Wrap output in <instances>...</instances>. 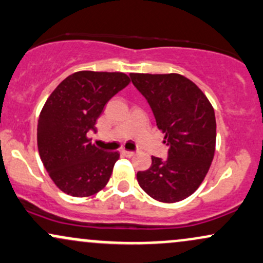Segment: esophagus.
I'll list each match as a JSON object with an SVG mask.
<instances>
[{"label": "esophagus", "instance_id": "obj_1", "mask_svg": "<svg viewBox=\"0 0 263 263\" xmlns=\"http://www.w3.org/2000/svg\"><path fill=\"white\" fill-rule=\"evenodd\" d=\"M121 155L125 156V157H132L135 156V152H131V151H127V149H121Z\"/></svg>", "mask_w": 263, "mask_h": 263}]
</instances>
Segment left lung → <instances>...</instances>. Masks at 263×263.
<instances>
[{
  "mask_svg": "<svg viewBox=\"0 0 263 263\" xmlns=\"http://www.w3.org/2000/svg\"><path fill=\"white\" fill-rule=\"evenodd\" d=\"M132 83L148 101L170 147L168 158L152 157L137 182L151 198L177 203L203 183L215 153L214 107L199 87L180 74L131 73Z\"/></svg>",
  "mask_w": 263,
  "mask_h": 263,
  "instance_id": "left-lung-1",
  "label": "left lung"
}]
</instances>
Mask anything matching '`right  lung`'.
Wrapping results in <instances>:
<instances>
[{"label":"right lung","mask_w":263,"mask_h":263,"mask_svg":"<svg viewBox=\"0 0 263 263\" xmlns=\"http://www.w3.org/2000/svg\"><path fill=\"white\" fill-rule=\"evenodd\" d=\"M125 73L83 70L65 78L45 101L38 119V152L62 192L90 197L105 188L119 152L99 149L87 137L111 98L127 86Z\"/></svg>","instance_id":"obj_1"}]
</instances>
